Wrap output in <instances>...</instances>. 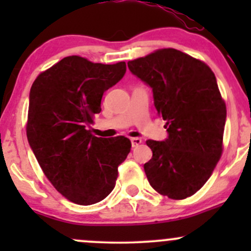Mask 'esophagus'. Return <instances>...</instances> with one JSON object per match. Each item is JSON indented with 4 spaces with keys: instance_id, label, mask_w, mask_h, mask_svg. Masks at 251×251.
Instances as JSON below:
<instances>
[{
    "instance_id": "1",
    "label": "esophagus",
    "mask_w": 251,
    "mask_h": 251,
    "mask_svg": "<svg viewBox=\"0 0 251 251\" xmlns=\"http://www.w3.org/2000/svg\"><path fill=\"white\" fill-rule=\"evenodd\" d=\"M141 143H142V140H141V138H138V137H133V138H131V144H132L133 148H135V147H137V146H140Z\"/></svg>"
}]
</instances>
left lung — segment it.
<instances>
[{
    "mask_svg": "<svg viewBox=\"0 0 251 251\" xmlns=\"http://www.w3.org/2000/svg\"><path fill=\"white\" fill-rule=\"evenodd\" d=\"M153 91L168 137L147 141L153 156L144 164L149 184L171 199L191 197L204 186L221 158L226 104L206 64L164 48L127 63Z\"/></svg>",
    "mask_w": 251,
    "mask_h": 251,
    "instance_id": "obj_1",
    "label": "left lung"
}]
</instances>
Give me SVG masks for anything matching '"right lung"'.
<instances>
[{"label":"right lung","mask_w":251,"mask_h":251,"mask_svg":"<svg viewBox=\"0 0 251 251\" xmlns=\"http://www.w3.org/2000/svg\"><path fill=\"white\" fill-rule=\"evenodd\" d=\"M125 73V62L100 64L70 55L41 73L31 86L30 148L54 188L75 204H96L109 196L119 165L131 151L124 136L102 138L90 131L102 110L103 93Z\"/></svg>","instance_id":"1"}]
</instances>
